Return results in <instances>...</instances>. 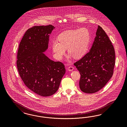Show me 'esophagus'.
Returning <instances> with one entry per match:
<instances>
[{
  "label": "esophagus",
  "mask_w": 127,
  "mask_h": 127,
  "mask_svg": "<svg viewBox=\"0 0 127 127\" xmlns=\"http://www.w3.org/2000/svg\"><path fill=\"white\" fill-rule=\"evenodd\" d=\"M73 69L74 68L72 66H70L67 67V69H68V70H69V71H72Z\"/></svg>",
  "instance_id": "obj_1"
}]
</instances>
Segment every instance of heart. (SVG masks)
I'll list each match as a JSON object with an SVG mask.
<instances>
[{
	"instance_id": "heart-1",
	"label": "heart",
	"mask_w": 127,
	"mask_h": 127,
	"mask_svg": "<svg viewBox=\"0 0 127 127\" xmlns=\"http://www.w3.org/2000/svg\"><path fill=\"white\" fill-rule=\"evenodd\" d=\"M90 33L86 28L68 30L59 35L58 40L52 43L55 58L62 60L67 48L68 54L76 59L83 57L87 53L90 42Z\"/></svg>"
}]
</instances>
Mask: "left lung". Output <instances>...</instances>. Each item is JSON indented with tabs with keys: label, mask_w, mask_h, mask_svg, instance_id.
<instances>
[{
	"label": "left lung",
	"mask_w": 127,
	"mask_h": 127,
	"mask_svg": "<svg viewBox=\"0 0 127 127\" xmlns=\"http://www.w3.org/2000/svg\"><path fill=\"white\" fill-rule=\"evenodd\" d=\"M115 59L111 41L103 29L98 26L89 52L74 63L81 74L79 86L81 90L92 94L102 89L113 74Z\"/></svg>",
	"instance_id": "8db88e82"
}]
</instances>
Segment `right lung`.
<instances>
[{"label":"right lung","mask_w":127,"mask_h":127,"mask_svg":"<svg viewBox=\"0 0 127 127\" xmlns=\"http://www.w3.org/2000/svg\"><path fill=\"white\" fill-rule=\"evenodd\" d=\"M53 26H34L24 35L17 54V65L24 84L39 95L49 96L57 92L65 72L61 62L51 60L43 53L48 48Z\"/></svg>","instance_id":"1"}]
</instances>
